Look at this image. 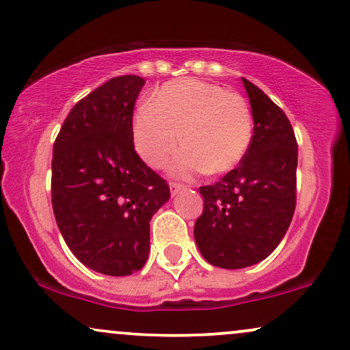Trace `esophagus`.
Returning a JSON list of instances; mask_svg holds the SVG:
<instances>
[{"label": "esophagus", "mask_w": 350, "mask_h": 350, "mask_svg": "<svg viewBox=\"0 0 350 350\" xmlns=\"http://www.w3.org/2000/svg\"><path fill=\"white\" fill-rule=\"evenodd\" d=\"M170 187H171V194L176 196V194H178V192L180 191V189H184V184H180V183H171Z\"/></svg>", "instance_id": "1"}]
</instances>
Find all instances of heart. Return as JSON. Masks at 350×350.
<instances>
[{"instance_id": "heart-1", "label": "heart", "mask_w": 350, "mask_h": 350, "mask_svg": "<svg viewBox=\"0 0 350 350\" xmlns=\"http://www.w3.org/2000/svg\"><path fill=\"white\" fill-rule=\"evenodd\" d=\"M133 139L136 151L151 167H163L183 139L187 146L172 164L176 174H226L250 150L252 108L243 95L219 83L189 77L172 80L156 92L152 103L136 110Z\"/></svg>"}]
</instances>
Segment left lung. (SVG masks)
<instances>
[{
	"label": "left lung",
	"instance_id": "1",
	"mask_svg": "<svg viewBox=\"0 0 350 350\" xmlns=\"http://www.w3.org/2000/svg\"><path fill=\"white\" fill-rule=\"evenodd\" d=\"M253 113V139L243 161L219 183L199 187L202 214L194 237L208 263L237 270L267 258L290 227L296 207L298 143L267 94L243 79Z\"/></svg>",
	"mask_w": 350,
	"mask_h": 350
}]
</instances>
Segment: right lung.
<instances>
[{"mask_svg":"<svg viewBox=\"0 0 350 350\" xmlns=\"http://www.w3.org/2000/svg\"><path fill=\"white\" fill-rule=\"evenodd\" d=\"M144 79L120 75L79 100L52 150V208L72 253L92 270L126 276L150 252V220L170 186L133 144Z\"/></svg>","mask_w":350,"mask_h":350,"instance_id":"1","label":"right lung"}]
</instances>
